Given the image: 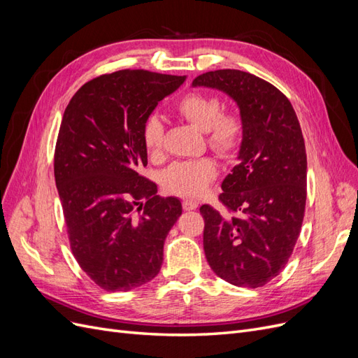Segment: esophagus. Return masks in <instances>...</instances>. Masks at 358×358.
<instances>
[{
  "mask_svg": "<svg viewBox=\"0 0 358 358\" xmlns=\"http://www.w3.org/2000/svg\"><path fill=\"white\" fill-rule=\"evenodd\" d=\"M182 208L185 210H196L199 208V203L196 200H183Z\"/></svg>",
  "mask_w": 358,
  "mask_h": 358,
  "instance_id": "34e87169",
  "label": "esophagus"
}]
</instances>
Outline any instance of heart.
Returning <instances> with one entry per match:
<instances>
[{
	"mask_svg": "<svg viewBox=\"0 0 358 358\" xmlns=\"http://www.w3.org/2000/svg\"><path fill=\"white\" fill-rule=\"evenodd\" d=\"M178 115L187 122L208 134L209 146L222 157L239 149L243 138V121L236 113H221L222 104L213 95L191 92L176 104ZM143 145L150 157H157L162 148V125L159 119L150 116L143 125ZM218 166L209 158L178 161L162 175L164 187L185 197H196L208 189L216 178Z\"/></svg>",
	"mask_w": 358,
	"mask_h": 358,
	"instance_id": "b5f03b06",
	"label": "heart"
}]
</instances>
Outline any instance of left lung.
<instances>
[{"label":"left lung","mask_w":358,"mask_h":358,"mask_svg":"<svg viewBox=\"0 0 358 358\" xmlns=\"http://www.w3.org/2000/svg\"><path fill=\"white\" fill-rule=\"evenodd\" d=\"M192 86L229 95L243 121L239 164L221 185L227 210L200 208L206 258L227 282L263 287L288 263L305 216L308 161L297 115L282 92L246 71H208Z\"/></svg>","instance_id":"1"}]
</instances>
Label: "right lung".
Returning a JSON list of instances; mask_svg holds the SVG:
<instances>
[{
  "instance_id": "right-lung-1",
  "label": "right lung",
  "mask_w": 358,
  "mask_h": 358,
  "mask_svg": "<svg viewBox=\"0 0 358 358\" xmlns=\"http://www.w3.org/2000/svg\"><path fill=\"white\" fill-rule=\"evenodd\" d=\"M187 76L121 70L85 83L62 116L55 182L74 258L106 291L152 280L164 242L182 215L176 197L157 196L138 175L148 164L143 125Z\"/></svg>"
}]
</instances>
